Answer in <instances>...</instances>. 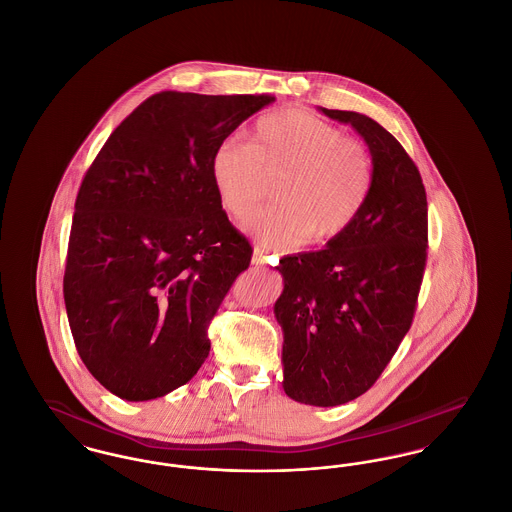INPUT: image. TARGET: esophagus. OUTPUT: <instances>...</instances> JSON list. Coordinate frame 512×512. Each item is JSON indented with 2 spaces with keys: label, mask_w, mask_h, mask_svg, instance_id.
Segmentation results:
<instances>
[{
  "label": "esophagus",
  "mask_w": 512,
  "mask_h": 512,
  "mask_svg": "<svg viewBox=\"0 0 512 512\" xmlns=\"http://www.w3.org/2000/svg\"><path fill=\"white\" fill-rule=\"evenodd\" d=\"M268 251L263 245H255L253 247V257H251V263L253 265H265L267 263Z\"/></svg>",
  "instance_id": "34e87169"
}]
</instances>
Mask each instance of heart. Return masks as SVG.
<instances>
[{
	"label": "heart",
	"mask_w": 512,
	"mask_h": 512,
	"mask_svg": "<svg viewBox=\"0 0 512 512\" xmlns=\"http://www.w3.org/2000/svg\"><path fill=\"white\" fill-rule=\"evenodd\" d=\"M282 176L278 205L257 213L247 230L263 244L293 249L313 236L324 244L345 234L365 209L374 163L361 142L303 109L257 119L249 142L224 138L211 155V178L222 207L244 220Z\"/></svg>",
	"instance_id": "heart-1"
}]
</instances>
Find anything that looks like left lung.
Instances as JSON below:
<instances>
[{
  "label": "left lung",
  "mask_w": 512,
  "mask_h": 512,
  "mask_svg": "<svg viewBox=\"0 0 512 512\" xmlns=\"http://www.w3.org/2000/svg\"><path fill=\"white\" fill-rule=\"evenodd\" d=\"M365 140L374 184L355 224L324 249L280 259L284 391L336 407L363 395L413 324L426 267L428 203L413 159L390 132L355 111L324 109Z\"/></svg>",
  "instance_id": "8db88e82"
}]
</instances>
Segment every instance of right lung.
Listing matches in <instances>:
<instances>
[{
  "instance_id": "obj_1",
  "label": "right lung",
  "mask_w": 512,
  "mask_h": 512,
  "mask_svg": "<svg viewBox=\"0 0 512 512\" xmlns=\"http://www.w3.org/2000/svg\"><path fill=\"white\" fill-rule=\"evenodd\" d=\"M272 101L155 94L86 172L63 295L82 363L117 397H163L207 359L209 322L253 253L222 211L211 155Z\"/></svg>"
}]
</instances>
